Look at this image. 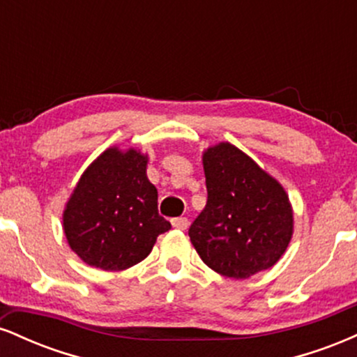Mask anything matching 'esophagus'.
Masks as SVG:
<instances>
[{
  "mask_svg": "<svg viewBox=\"0 0 357 357\" xmlns=\"http://www.w3.org/2000/svg\"><path fill=\"white\" fill-rule=\"evenodd\" d=\"M171 223H173V227L178 228V230H186L190 221H188V218H184V216H179V218L171 220Z\"/></svg>",
  "mask_w": 357,
  "mask_h": 357,
  "instance_id": "esophagus-1",
  "label": "esophagus"
}]
</instances>
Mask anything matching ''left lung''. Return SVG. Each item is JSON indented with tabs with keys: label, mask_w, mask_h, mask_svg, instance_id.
Segmentation results:
<instances>
[{
	"label": "left lung",
	"mask_w": 357,
	"mask_h": 357,
	"mask_svg": "<svg viewBox=\"0 0 357 357\" xmlns=\"http://www.w3.org/2000/svg\"><path fill=\"white\" fill-rule=\"evenodd\" d=\"M208 202L190 227L192 247L211 270L248 278L280 260L294 231L289 196L230 142L203 154Z\"/></svg>",
	"instance_id": "left-lung-1"
}]
</instances>
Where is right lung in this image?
Instances as JSON below:
<instances>
[{
    "mask_svg": "<svg viewBox=\"0 0 357 357\" xmlns=\"http://www.w3.org/2000/svg\"><path fill=\"white\" fill-rule=\"evenodd\" d=\"M147 155L109 147L77 183L63 211L68 245L90 267L126 270L149 255L171 228L146 176Z\"/></svg>",
    "mask_w": 357,
    "mask_h": 357,
    "instance_id": "right-lung-1",
    "label": "right lung"
}]
</instances>
